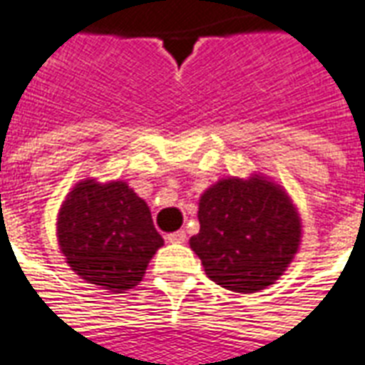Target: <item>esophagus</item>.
<instances>
[{"mask_svg": "<svg viewBox=\"0 0 365 365\" xmlns=\"http://www.w3.org/2000/svg\"><path fill=\"white\" fill-rule=\"evenodd\" d=\"M185 238H187V234L183 232V230H178V232H173L167 236V240L170 242V244H183Z\"/></svg>", "mask_w": 365, "mask_h": 365, "instance_id": "1", "label": "esophagus"}]
</instances>
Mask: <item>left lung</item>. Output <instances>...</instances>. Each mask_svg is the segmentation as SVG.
<instances>
[{
  "label": "left lung",
  "mask_w": 365,
  "mask_h": 365,
  "mask_svg": "<svg viewBox=\"0 0 365 365\" xmlns=\"http://www.w3.org/2000/svg\"><path fill=\"white\" fill-rule=\"evenodd\" d=\"M198 223L191 250L210 279L234 292L274 285L300 250L298 208L283 185L260 173L210 185L198 200Z\"/></svg>",
  "instance_id": "8db88e82"
}]
</instances>
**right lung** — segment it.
<instances>
[{"mask_svg": "<svg viewBox=\"0 0 365 365\" xmlns=\"http://www.w3.org/2000/svg\"><path fill=\"white\" fill-rule=\"evenodd\" d=\"M59 251L80 279L108 292L142 281L163 247L152 212L125 180L84 178L67 192L56 221Z\"/></svg>", "mask_w": 365, "mask_h": 365, "instance_id": "right-lung-1", "label": "right lung"}]
</instances>
